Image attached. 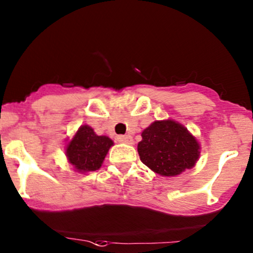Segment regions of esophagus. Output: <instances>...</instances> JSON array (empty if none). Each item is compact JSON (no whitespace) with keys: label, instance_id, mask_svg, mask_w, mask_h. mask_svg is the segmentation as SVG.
<instances>
[{"label":"esophagus","instance_id":"obj_1","mask_svg":"<svg viewBox=\"0 0 253 253\" xmlns=\"http://www.w3.org/2000/svg\"><path fill=\"white\" fill-rule=\"evenodd\" d=\"M118 140L120 143H125V144H132L133 143V138L131 135H119Z\"/></svg>","mask_w":253,"mask_h":253}]
</instances>
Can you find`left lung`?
Listing matches in <instances>:
<instances>
[{
	"instance_id": "1",
	"label": "left lung",
	"mask_w": 253,
	"mask_h": 253,
	"mask_svg": "<svg viewBox=\"0 0 253 253\" xmlns=\"http://www.w3.org/2000/svg\"><path fill=\"white\" fill-rule=\"evenodd\" d=\"M140 161L155 173L175 177L195 166L201 145L195 135L174 120H156L142 132Z\"/></svg>"
}]
</instances>
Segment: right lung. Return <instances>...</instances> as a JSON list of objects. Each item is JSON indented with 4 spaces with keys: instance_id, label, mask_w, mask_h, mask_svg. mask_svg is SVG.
<instances>
[{
    "instance_id": "right-lung-1",
    "label": "right lung",
    "mask_w": 253,
    "mask_h": 253,
    "mask_svg": "<svg viewBox=\"0 0 253 253\" xmlns=\"http://www.w3.org/2000/svg\"><path fill=\"white\" fill-rule=\"evenodd\" d=\"M114 142L106 135H98L88 125L79 127L75 134L66 142L65 156L79 173L97 171L102 167L109 149Z\"/></svg>"
}]
</instances>
